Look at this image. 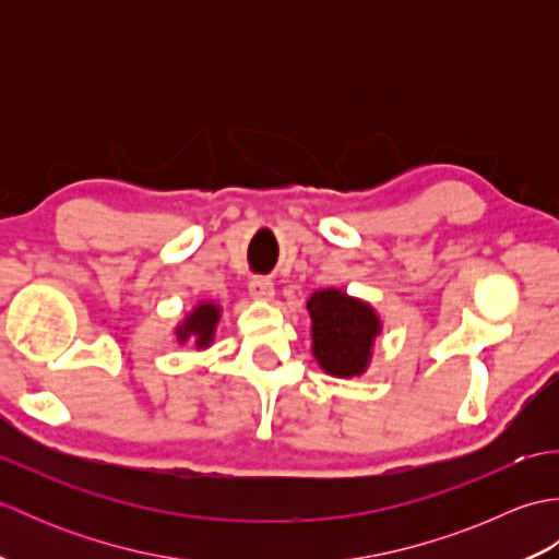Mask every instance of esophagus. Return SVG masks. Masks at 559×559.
Listing matches in <instances>:
<instances>
[{"label": "esophagus", "mask_w": 559, "mask_h": 559, "mask_svg": "<svg viewBox=\"0 0 559 559\" xmlns=\"http://www.w3.org/2000/svg\"><path fill=\"white\" fill-rule=\"evenodd\" d=\"M249 295H252V298L259 300V302H271L273 295H276V290H273V283L269 278L257 276V278L249 281Z\"/></svg>", "instance_id": "34e87169"}]
</instances>
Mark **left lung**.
I'll return each instance as SVG.
<instances>
[{"mask_svg":"<svg viewBox=\"0 0 559 559\" xmlns=\"http://www.w3.org/2000/svg\"><path fill=\"white\" fill-rule=\"evenodd\" d=\"M307 312L312 355L326 374L350 379L370 370L374 343L384 329L370 302L341 288H322L310 295Z\"/></svg>","mask_w":559,"mask_h":559,"instance_id":"obj_1","label":"left lung"}]
</instances>
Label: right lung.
I'll return each mask as SVG.
<instances>
[{
	"label": "right lung",
	"instance_id": "1",
	"mask_svg": "<svg viewBox=\"0 0 559 559\" xmlns=\"http://www.w3.org/2000/svg\"><path fill=\"white\" fill-rule=\"evenodd\" d=\"M223 307L213 300H199L192 310H189L180 322L175 326V341L185 346V343L192 341L197 350H206L213 346V338H216V329L221 322Z\"/></svg>",
	"mask_w": 559,
	"mask_h": 559
}]
</instances>
